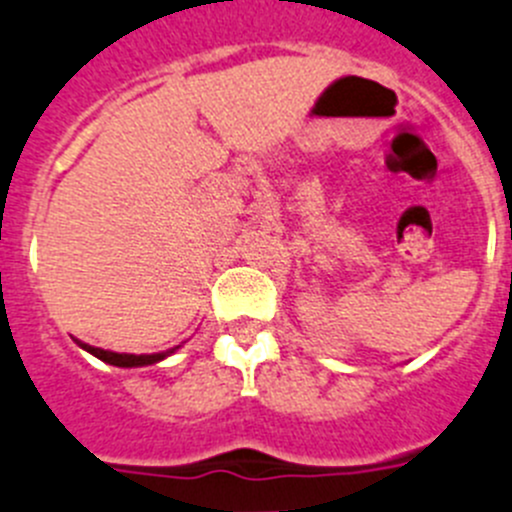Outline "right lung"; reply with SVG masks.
I'll list each match as a JSON object with an SVG mask.
<instances>
[{"label":"right lung","instance_id":"add662e5","mask_svg":"<svg viewBox=\"0 0 512 512\" xmlns=\"http://www.w3.org/2000/svg\"><path fill=\"white\" fill-rule=\"evenodd\" d=\"M78 343H80V341H78ZM80 346H83L88 353H93L95 358H100V361H105V364L123 366V369H131V366L156 364V361H161V358H166V356H169V353L176 351V348H171V351H166V353H141V356H136V353H113V351H103V348L88 346V343H80Z\"/></svg>","mask_w":512,"mask_h":512}]
</instances>
